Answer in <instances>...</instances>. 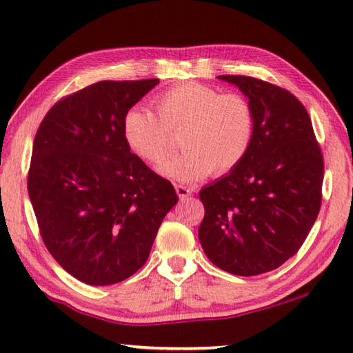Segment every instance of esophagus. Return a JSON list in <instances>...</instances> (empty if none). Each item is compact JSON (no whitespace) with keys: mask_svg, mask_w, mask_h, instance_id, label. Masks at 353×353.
<instances>
[{"mask_svg":"<svg viewBox=\"0 0 353 353\" xmlns=\"http://www.w3.org/2000/svg\"><path fill=\"white\" fill-rule=\"evenodd\" d=\"M176 193H177V196L181 199H185V198H188V196L193 193V190H191L190 187H187V185H176Z\"/></svg>","mask_w":353,"mask_h":353,"instance_id":"esophagus-1","label":"esophagus"}]
</instances>
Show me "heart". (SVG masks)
Segmentation results:
<instances>
[{
    "label": "heart",
    "mask_w": 353,
    "mask_h": 353,
    "mask_svg": "<svg viewBox=\"0 0 353 353\" xmlns=\"http://www.w3.org/2000/svg\"><path fill=\"white\" fill-rule=\"evenodd\" d=\"M159 119L135 105L124 113L121 132L137 157L160 163L171 151V134L182 130L185 151L159 166L179 182H199L236 168L254 140L255 117L249 101L236 93L219 94L199 82L181 83L154 98Z\"/></svg>",
    "instance_id": "1"
}]
</instances>
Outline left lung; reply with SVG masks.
Returning a JSON list of instances; mask_svg holds the SVG:
<instances>
[{
	"mask_svg": "<svg viewBox=\"0 0 353 353\" xmlns=\"http://www.w3.org/2000/svg\"><path fill=\"white\" fill-rule=\"evenodd\" d=\"M249 99L254 140L243 162L201 190L199 241L213 265L259 276L294 255L321 208L324 160L294 94L249 76H218Z\"/></svg>",
	"mask_w": 353,
	"mask_h": 353,
	"instance_id": "obj_1",
	"label": "left lung"
}]
</instances>
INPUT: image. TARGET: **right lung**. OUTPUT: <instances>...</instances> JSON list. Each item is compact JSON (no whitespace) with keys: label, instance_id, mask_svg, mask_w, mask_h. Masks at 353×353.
Wrapping results in <instances>:
<instances>
[{"label":"right lung","instance_id":"right-lung-1","mask_svg":"<svg viewBox=\"0 0 353 353\" xmlns=\"http://www.w3.org/2000/svg\"><path fill=\"white\" fill-rule=\"evenodd\" d=\"M157 83H93L52 105L35 134L28 191L40 235L59 265L87 285L139 271L179 201L121 132L124 113Z\"/></svg>","mask_w":353,"mask_h":353}]
</instances>
